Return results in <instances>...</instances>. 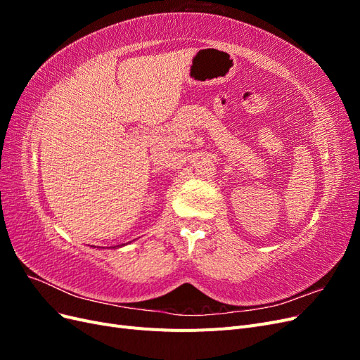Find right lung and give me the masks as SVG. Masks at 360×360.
<instances>
[{"instance_id": "1", "label": "right lung", "mask_w": 360, "mask_h": 360, "mask_svg": "<svg viewBox=\"0 0 360 360\" xmlns=\"http://www.w3.org/2000/svg\"><path fill=\"white\" fill-rule=\"evenodd\" d=\"M114 248H115V246H114Z\"/></svg>"}]
</instances>
